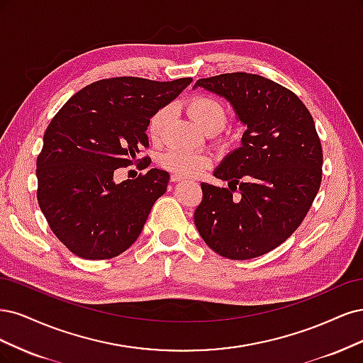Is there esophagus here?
I'll return each instance as SVG.
<instances>
[{
  "instance_id": "obj_1",
  "label": "esophagus",
  "mask_w": 363,
  "mask_h": 363,
  "mask_svg": "<svg viewBox=\"0 0 363 363\" xmlns=\"http://www.w3.org/2000/svg\"><path fill=\"white\" fill-rule=\"evenodd\" d=\"M170 181H172V182H178V181H182V178H181V177H178V174H172V177H170Z\"/></svg>"
}]
</instances>
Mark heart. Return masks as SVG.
Instances as JSON below:
<instances>
[{
    "instance_id": "heart-1",
    "label": "heart",
    "mask_w": 363,
    "mask_h": 363,
    "mask_svg": "<svg viewBox=\"0 0 363 363\" xmlns=\"http://www.w3.org/2000/svg\"><path fill=\"white\" fill-rule=\"evenodd\" d=\"M186 111L206 134H213L217 143L223 142V140L218 138V131L228 123L229 111L226 105L217 96L197 93L186 102ZM170 116V107H161L150 116L147 133L152 142H160L164 135ZM160 164L162 169L172 172L173 174H178L181 178H194L211 166V160L208 155L201 154V152L169 150L164 155H161Z\"/></svg>"
}]
</instances>
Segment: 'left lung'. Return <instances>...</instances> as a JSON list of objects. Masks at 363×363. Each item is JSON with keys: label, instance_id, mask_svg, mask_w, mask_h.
Returning a JSON list of instances; mask_svg holds the SVG:
<instances>
[{"label": "left lung", "instance_id": "left-lung-1", "mask_svg": "<svg viewBox=\"0 0 363 363\" xmlns=\"http://www.w3.org/2000/svg\"><path fill=\"white\" fill-rule=\"evenodd\" d=\"M226 98L247 125L241 147L202 182L194 225L228 259H252L276 249L301 225L323 178V147L306 105L294 91L256 74L232 72L196 81Z\"/></svg>", "mask_w": 363, "mask_h": 363}]
</instances>
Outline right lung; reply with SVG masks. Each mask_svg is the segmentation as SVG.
Masks as SVG:
<instances>
[{
	"label": "right lung",
	"instance_id": "1",
	"mask_svg": "<svg viewBox=\"0 0 363 363\" xmlns=\"http://www.w3.org/2000/svg\"><path fill=\"white\" fill-rule=\"evenodd\" d=\"M190 83L191 78L99 79L54 116L38 157V202L55 237L74 255L111 259L138 238L170 174L150 169L121 184L113 174L147 161L135 158L149 147L150 116Z\"/></svg>",
	"mask_w": 363,
	"mask_h": 363
}]
</instances>
